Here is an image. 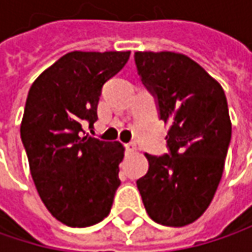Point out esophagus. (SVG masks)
I'll use <instances>...</instances> for the list:
<instances>
[{"label":"esophagus","instance_id":"1","mask_svg":"<svg viewBox=\"0 0 252 252\" xmlns=\"http://www.w3.org/2000/svg\"><path fill=\"white\" fill-rule=\"evenodd\" d=\"M135 149H137V146H135V143H134V141H129V143H126V150L128 152V153L135 152Z\"/></svg>","mask_w":252,"mask_h":252}]
</instances>
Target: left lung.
<instances>
[{
  "label": "left lung",
  "mask_w": 252,
  "mask_h": 252,
  "mask_svg": "<svg viewBox=\"0 0 252 252\" xmlns=\"http://www.w3.org/2000/svg\"><path fill=\"white\" fill-rule=\"evenodd\" d=\"M137 71L169 124V153L152 156L137 181L147 215L163 226H185L210 206L225 168L232 124L222 86L176 52H135Z\"/></svg>",
  "instance_id": "1"
}]
</instances>
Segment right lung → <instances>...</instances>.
<instances>
[{
    "label": "right lung",
    "instance_id": "add662e5",
    "mask_svg": "<svg viewBox=\"0 0 252 252\" xmlns=\"http://www.w3.org/2000/svg\"><path fill=\"white\" fill-rule=\"evenodd\" d=\"M128 58L129 51L68 52L29 90L20 135L30 174L49 213L67 226L103 220L121 184L124 146L81 132L96 123L102 87Z\"/></svg>",
    "mask_w": 252,
    "mask_h": 252
}]
</instances>
